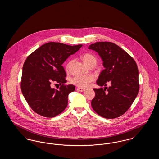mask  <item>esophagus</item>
<instances>
[{"label":"esophagus","mask_w":159,"mask_h":159,"mask_svg":"<svg viewBox=\"0 0 159 159\" xmlns=\"http://www.w3.org/2000/svg\"><path fill=\"white\" fill-rule=\"evenodd\" d=\"M77 90L78 91H79V92H84V91H85L84 89L81 88H77Z\"/></svg>","instance_id":"1"}]
</instances>
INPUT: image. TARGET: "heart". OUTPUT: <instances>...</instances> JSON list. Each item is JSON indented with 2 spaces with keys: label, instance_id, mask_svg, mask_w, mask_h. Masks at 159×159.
<instances>
[{
  "label": "heart",
  "instance_id": "obj_1",
  "mask_svg": "<svg viewBox=\"0 0 159 159\" xmlns=\"http://www.w3.org/2000/svg\"><path fill=\"white\" fill-rule=\"evenodd\" d=\"M83 62L89 67H92L97 63V58L91 53H84L82 55ZM71 65V61L68 62L66 65V70L68 71ZM94 77L92 75H82L75 76L71 79V83L80 88H87L92 82L94 81Z\"/></svg>",
  "mask_w": 159,
  "mask_h": 159
}]
</instances>
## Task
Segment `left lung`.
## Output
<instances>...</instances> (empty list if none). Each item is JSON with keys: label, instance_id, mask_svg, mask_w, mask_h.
Instances as JSON below:
<instances>
[{"label": "left lung", "instance_id": "8db88e82", "mask_svg": "<svg viewBox=\"0 0 159 159\" xmlns=\"http://www.w3.org/2000/svg\"><path fill=\"white\" fill-rule=\"evenodd\" d=\"M98 53L105 69L97 84L104 88L93 89L95 96L91 101L93 110L101 117L114 119L130 108L138 93V69L134 58L112 42H99L89 46ZM108 83L111 84L108 88Z\"/></svg>", "mask_w": 159, "mask_h": 159}]
</instances>
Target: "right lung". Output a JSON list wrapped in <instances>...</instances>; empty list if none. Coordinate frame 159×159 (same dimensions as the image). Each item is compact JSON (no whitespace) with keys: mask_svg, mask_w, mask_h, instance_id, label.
<instances>
[{"mask_svg":"<svg viewBox=\"0 0 159 159\" xmlns=\"http://www.w3.org/2000/svg\"><path fill=\"white\" fill-rule=\"evenodd\" d=\"M82 46L49 42L27 57L23 65L21 89L34 112L43 117H53L67 107L68 94L75 90V86L64 84L67 75L62 64ZM52 81L60 84L58 90L50 87Z\"/></svg>","mask_w":159,"mask_h":159,"instance_id":"right-lung-1","label":"right lung"}]
</instances>
